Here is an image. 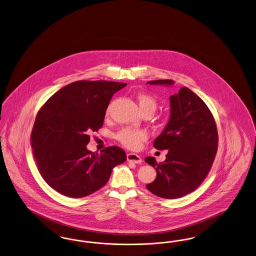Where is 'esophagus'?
<instances>
[{
	"label": "esophagus",
	"instance_id": "1",
	"mask_svg": "<svg viewBox=\"0 0 256 256\" xmlns=\"http://www.w3.org/2000/svg\"><path fill=\"white\" fill-rule=\"evenodd\" d=\"M126 159L128 162H132L133 164H140L142 162V159L138 154H128L126 155Z\"/></svg>",
	"mask_w": 256,
	"mask_h": 256
}]
</instances>
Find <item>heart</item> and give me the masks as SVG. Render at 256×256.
Returning <instances> with one entry per match:
<instances>
[{
    "label": "heart",
    "instance_id": "b5f03b06",
    "mask_svg": "<svg viewBox=\"0 0 256 256\" xmlns=\"http://www.w3.org/2000/svg\"><path fill=\"white\" fill-rule=\"evenodd\" d=\"M136 101L138 102V106L142 114H150L152 115L157 108V101L154 96L144 93L139 92L135 95ZM112 106H108L106 113L110 112ZM116 138L124 146L128 148H136L146 139V134L142 130H135L130 128H124L121 132L117 133Z\"/></svg>",
    "mask_w": 256,
    "mask_h": 256
}]
</instances>
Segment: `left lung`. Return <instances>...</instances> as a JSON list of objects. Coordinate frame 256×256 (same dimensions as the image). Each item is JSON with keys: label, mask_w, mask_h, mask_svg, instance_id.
I'll return each mask as SVG.
<instances>
[{"label": "left lung", "mask_w": 256, "mask_h": 256, "mask_svg": "<svg viewBox=\"0 0 256 256\" xmlns=\"http://www.w3.org/2000/svg\"><path fill=\"white\" fill-rule=\"evenodd\" d=\"M150 84L172 86V80H156ZM170 116L164 130L154 140L158 150H168L164 162L154 157L144 161L157 176L146 188L166 199L190 194L204 181L214 161L218 133L214 118L204 101L183 86L170 97Z\"/></svg>", "instance_id": "8db88e82"}]
</instances>
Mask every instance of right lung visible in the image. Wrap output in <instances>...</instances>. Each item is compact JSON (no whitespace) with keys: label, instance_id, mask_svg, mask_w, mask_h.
Returning a JSON list of instances; mask_svg holds the SVG:
<instances>
[{"label":"right lung","instance_id":"right-lung-1","mask_svg":"<svg viewBox=\"0 0 256 256\" xmlns=\"http://www.w3.org/2000/svg\"><path fill=\"white\" fill-rule=\"evenodd\" d=\"M124 82L77 81L53 94L36 116L33 155L44 180L61 194L81 198L108 183L113 168L126 160L119 146L88 150L92 132L102 128L106 110Z\"/></svg>","mask_w":256,"mask_h":256}]
</instances>
